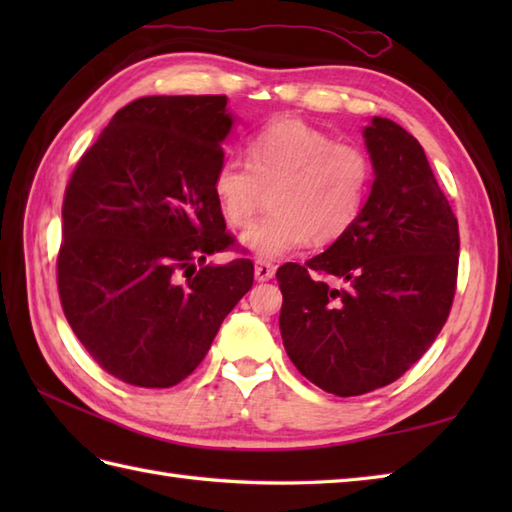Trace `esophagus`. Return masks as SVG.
Listing matches in <instances>:
<instances>
[{"instance_id":"1","label":"esophagus","mask_w":512,"mask_h":512,"mask_svg":"<svg viewBox=\"0 0 512 512\" xmlns=\"http://www.w3.org/2000/svg\"><path fill=\"white\" fill-rule=\"evenodd\" d=\"M275 277V266L266 262V259H257L255 262V279L257 281H268Z\"/></svg>"}]
</instances>
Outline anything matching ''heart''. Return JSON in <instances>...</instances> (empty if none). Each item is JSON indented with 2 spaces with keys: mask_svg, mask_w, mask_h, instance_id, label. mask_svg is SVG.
I'll list each match as a JSON object with an SVG mask.
<instances>
[{
  "mask_svg": "<svg viewBox=\"0 0 512 512\" xmlns=\"http://www.w3.org/2000/svg\"><path fill=\"white\" fill-rule=\"evenodd\" d=\"M374 167L367 151L297 118L266 125L250 140V162L226 156L215 169L213 193L237 228L253 222L266 191L273 213L242 235V246L262 259H279L341 237L361 215Z\"/></svg>",
  "mask_w": 512,
  "mask_h": 512,
  "instance_id": "b5f03b06",
  "label": "heart"
}]
</instances>
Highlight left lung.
Listing matches in <instances>:
<instances>
[{"mask_svg":"<svg viewBox=\"0 0 512 512\" xmlns=\"http://www.w3.org/2000/svg\"><path fill=\"white\" fill-rule=\"evenodd\" d=\"M363 138L374 182L361 215L306 266L277 270L290 361L343 398L394 383L420 361L449 317L460 257L458 220L418 140L380 116Z\"/></svg>","mask_w":512,"mask_h":512,"instance_id":"8db88e82","label":"left lung"}]
</instances>
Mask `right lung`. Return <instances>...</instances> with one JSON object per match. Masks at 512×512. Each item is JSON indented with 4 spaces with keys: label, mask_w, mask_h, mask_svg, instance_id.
<instances>
[{
    "label": "right lung",
    "mask_w": 512,
    "mask_h": 512,
    "mask_svg": "<svg viewBox=\"0 0 512 512\" xmlns=\"http://www.w3.org/2000/svg\"><path fill=\"white\" fill-rule=\"evenodd\" d=\"M226 96H145L118 110L63 198L61 306L107 374L136 387L187 378L253 286L213 193L235 123Z\"/></svg>",
    "instance_id": "obj_1"
}]
</instances>
